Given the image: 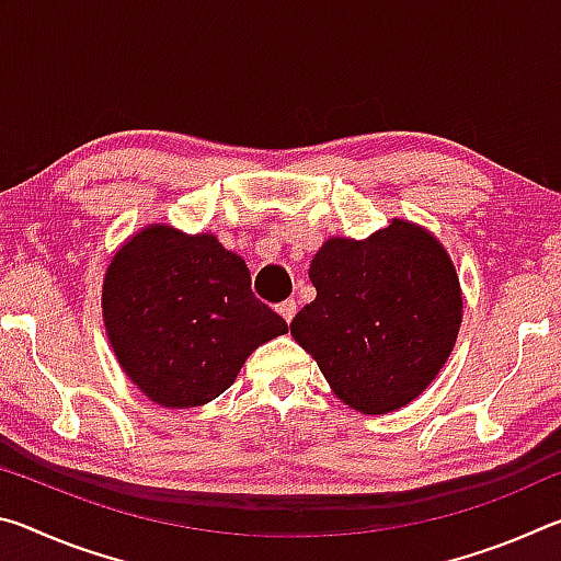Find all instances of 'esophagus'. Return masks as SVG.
<instances>
[{
  "label": "esophagus",
  "mask_w": 561,
  "mask_h": 561,
  "mask_svg": "<svg viewBox=\"0 0 561 561\" xmlns=\"http://www.w3.org/2000/svg\"><path fill=\"white\" fill-rule=\"evenodd\" d=\"M277 311L282 314V319L289 324V321L294 319V314H297V301H294V299H284L282 304H277Z\"/></svg>",
  "instance_id": "obj_1"
}]
</instances>
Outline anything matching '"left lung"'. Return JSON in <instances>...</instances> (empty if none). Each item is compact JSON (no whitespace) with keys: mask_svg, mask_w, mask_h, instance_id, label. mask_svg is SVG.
Wrapping results in <instances>:
<instances>
[{"mask_svg":"<svg viewBox=\"0 0 561 561\" xmlns=\"http://www.w3.org/2000/svg\"><path fill=\"white\" fill-rule=\"evenodd\" d=\"M317 299L289 324L341 401L388 413L421 396L448 360L462 317L448 252L411 222L329 240L311 260Z\"/></svg>","mask_w":561,"mask_h":561,"instance_id":"8db88e82","label":"left lung"}]
</instances>
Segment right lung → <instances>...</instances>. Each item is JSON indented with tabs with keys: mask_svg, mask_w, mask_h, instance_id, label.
<instances>
[{
	"mask_svg": "<svg viewBox=\"0 0 561 561\" xmlns=\"http://www.w3.org/2000/svg\"><path fill=\"white\" fill-rule=\"evenodd\" d=\"M250 284L244 260L213 234L146 227L103 279V321L123 371L158 405L213 401L254 348L289 331Z\"/></svg>",
	"mask_w": 561,
	"mask_h": 561,
	"instance_id": "1",
	"label": "right lung"
}]
</instances>
